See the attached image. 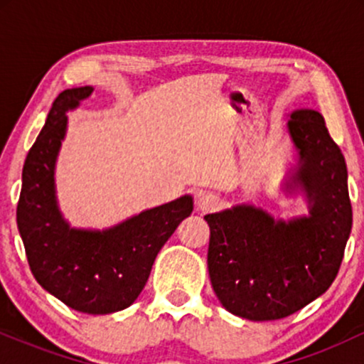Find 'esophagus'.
Masks as SVG:
<instances>
[{
  "label": "esophagus",
  "instance_id": "1",
  "mask_svg": "<svg viewBox=\"0 0 364 364\" xmlns=\"http://www.w3.org/2000/svg\"><path fill=\"white\" fill-rule=\"evenodd\" d=\"M219 196L214 193H203L198 198V208L202 212H214L219 207Z\"/></svg>",
  "mask_w": 364,
  "mask_h": 364
}]
</instances>
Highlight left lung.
<instances>
[{
    "mask_svg": "<svg viewBox=\"0 0 364 364\" xmlns=\"http://www.w3.org/2000/svg\"><path fill=\"white\" fill-rule=\"evenodd\" d=\"M289 132L301 166L294 181L311 200L310 217L282 223L253 207L208 214V275L232 315L281 320L311 303L339 274L353 225L348 168L320 112H292Z\"/></svg>",
    "mask_w": 364,
    "mask_h": 364,
    "instance_id": "8db88e82",
    "label": "left lung"
}]
</instances>
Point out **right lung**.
Masks as SVG:
<instances>
[{
    "instance_id": "right-lung-1",
    "label": "right lung",
    "mask_w": 364,
    "mask_h": 364,
    "mask_svg": "<svg viewBox=\"0 0 364 364\" xmlns=\"http://www.w3.org/2000/svg\"><path fill=\"white\" fill-rule=\"evenodd\" d=\"M92 90L68 89L54 99L25 159L16 224L36 281L73 310L107 315L139 298L159 250L191 214L193 202L181 196L104 232L68 228L54 200V161L65 135V111Z\"/></svg>"
}]
</instances>
